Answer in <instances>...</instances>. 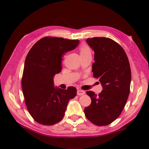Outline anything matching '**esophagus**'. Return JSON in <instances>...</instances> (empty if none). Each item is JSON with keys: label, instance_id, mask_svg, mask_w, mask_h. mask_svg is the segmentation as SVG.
<instances>
[{"label": "esophagus", "instance_id": "34e87169", "mask_svg": "<svg viewBox=\"0 0 149 149\" xmlns=\"http://www.w3.org/2000/svg\"><path fill=\"white\" fill-rule=\"evenodd\" d=\"M84 93H85V91H83V90H77V95H79V96H81V95H84Z\"/></svg>", "mask_w": 149, "mask_h": 149}]
</instances>
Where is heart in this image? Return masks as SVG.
Segmentation results:
<instances>
[{
	"label": "heart",
	"instance_id": "1",
	"mask_svg": "<svg viewBox=\"0 0 149 149\" xmlns=\"http://www.w3.org/2000/svg\"><path fill=\"white\" fill-rule=\"evenodd\" d=\"M88 54H91V50H90V49L89 48V47L86 45H82L80 48L81 56H86Z\"/></svg>",
	"mask_w": 149,
	"mask_h": 149
}]
</instances>
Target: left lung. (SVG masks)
Returning <instances> with one entry per match:
<instances>
[{"label":"left lung","mask_w":149,"mask_h":149,"mask_svg":"<svg viewBox=\"0 0 149 149\" xmlns=\"http://www.w3.org/2000/svg\"><path fill=\"white\" fill-rule=\"evenodd\" d=\"M86 42L95 52L93 77L99 79L103 90L98 95L92 91H86L91 103L84 111L93 124L107 125L118 118L127 102L131 81L130 65L124 50L114 40L95 37L88 38Z\"/></svg>","instance_id":"left-lung-1"}]
</instances>
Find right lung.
Returning <instances> with one entry per match:
<instances>
[{
  "mask_svg": "<svg viewBox=\"0 0 149 149\" xmlns=\"http://www.w3.org/2000/svg\"><path fill=\"white\" fill-rule=\"evenodd\" d=\"M79 40L44 37L34 44L25 60L22 87L25 103L33 119L52 125L63 119L76 88L63 90L54 86L53 77L61 70L62 57L78 46Z\"/></svg>",
  "mask_w": 149,
  "mask_h": 149,
  "instance_id": "obj_1",
  "label": "right lung"
}]
</instances>
